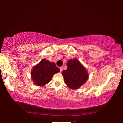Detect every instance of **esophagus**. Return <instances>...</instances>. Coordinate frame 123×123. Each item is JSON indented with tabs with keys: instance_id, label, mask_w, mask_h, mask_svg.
I'll return each mask as SVG.
<instances>
[{
	"instance_id": "esophagus-1",
	"label": "esophagus",
	"mask_w": 123,
	"mask_h": 123,
	"mask_svg": "<svg viewBox=\"0 0 123 123\" xmlns=\"http://www.w3.org/2000/svg\"><path fill=\"white\" fill-rule=\"evenodd\" d=\"M59 69H60V72H62V71H63V67H60Z\"/></svg>"
}]
</instances>
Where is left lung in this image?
I'll use <instances>...</instances> for the list:
<instances>
[{"label":"left lung","mask_w":123,"mask_h":123,"mask_svg":"<svg viewBox=\"0 0 123 123\" xmlns=\"http://www.w3.org/2000/svg\"><path fill=\"white\" fill-rule=\"evenodd\" d=\"M67 66V69L62 72L65 83L72 89L79 88L88 80V74L87 70L75 59L68 60Z\"/></svg>","instance_id":"1"}]
</instances>
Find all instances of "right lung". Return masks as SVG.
<instances>
[{"instance_id": "right-lung-1", "label": "right lung", "mask_w": 123, "mask_h": 123, "mask_svg": "<svg viewBox=\"0 0 123 123\" xmlns=\"http://www.w3.org/2000/svg\"><path fill=\"white\" fill-rule=\"evenodd\" d=\"M59 71L54 63L43 59L33 67L31 74L34 83L38 86H43L48 83L53 75Z\"/></svg>"}]
</instances>
